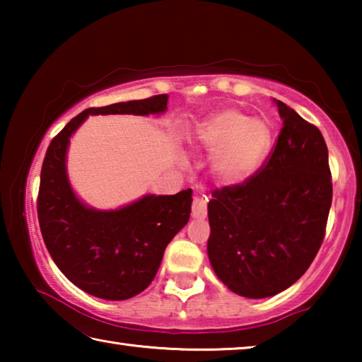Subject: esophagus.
Masks as SVG:
<instances>
[{"label": "esophagus", "mask_w": 362, "mask_h": 362, "mask_svg": "<svg viewBox=\"0 0 362 362\" xmlns=\"http://www.w3.org/2000/svg\"><path fill=\"white\" fill-rule=\"evenodd\" d=\"M207 203L209 198L206 194H196L192 204V216L194 218H204L207 216Z\"/></svg>", "instance_id": "34e87169"}]
</instances>
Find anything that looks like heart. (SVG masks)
I'll return each mask as SVG.
<instances>
[{
    "mask_svg": "<svg viewBox=\"0 0 362 362\" xmlns=\"http://www.w3.org/2000/svg\"><path fill=\"white\" fill-rule=\"evenodd\" d=\"M196 145L212 153L211 170L223 185L240 183L252 174L269 146L267 122L249 118L238 110H225L201 122Z\"/></svg>",
    "mask_w": 362,
    "mask_h": 362,
    "instance_id": "b5f03b06",
    "label": "heart"
}]
</instances>
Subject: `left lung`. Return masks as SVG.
<instances>
[{
	"label": "left lung",
	"mask_w": 362,
	"mask_h": 362,
	"mask_svg": "<svg viewBox=\"0 0 362 362\" xmlns=\"http://www.w3.org/2000/svg\"><path fill=\"white\" fill-rule=\"evenodd\" d=\"M283 126L249 179L216 188L207 206V254L220 281L247 298L276 296L303 276L320 250L332 204L321 131L276 100Z\"/></svg>",
	"instance_id": "1"
}]
</instances>
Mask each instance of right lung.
I'll use <instances>...</instances> for the list:
<instances>
[{
    "instance_id": "obj_1",
    "label": "right lung",
    "mask_w": 362,
    "mask_h": 362,
    "mask_svg": "<svg viewBox=\"0 0 362 362\" xmlns=\"http://www.w3.org/2000/svg\"><path fill=\"white\" fill-rule=\"evenodd\" d=\"M168 99V94H159L84 110L46 150L36 199L42 240L60 272L94 297L126 300L150 286L166 246L188 222L192 188L170 196H144L118 211L89 209L79 203L66 180L70 136L89 115L161 113Z\"/></svg>"
}]
</instances>
